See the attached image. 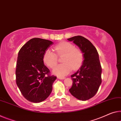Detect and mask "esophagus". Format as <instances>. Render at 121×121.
<instances>
[{
  "instance_id": "1",
  "label": "esophagus",
  "mask_w": 121,
  "mask_h": 121,
  "mask_svg": "<svg viewBox=\"0 0 121 121\" xmlns=\"http://www.w3.org/2000/svg\"><path fill=\"white\" fill-rule=\"evenodd\" d=\"M57 78H58L59 79H64L65 78L64 77H59V76L57 77Z\"/></svg>"
}]
</instances>
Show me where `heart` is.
<instances>
[{
	"label": "heart",
	"mask_w": 121,
	"mask_h": 121,
	"mask_svg": "<svg viewBox=\"0 0 121 121\" xmlns=\"http://www.w3.org/2000/svg\"><path fill=\"white\" fill-rule=\"evenodd\" d=\"M55 50L58 55H63L62 62L64 63L53 68L52 72L55 75L63 77L69 73L72 68L76 69L81 64L83 60L82 53L79 50L75 49L70 43H60L55 46ZM43 60L46 65L52 68L57 64V55L52 50H46L43 55Z\"/></svg>",
	"instance_id": "obj_1"
}]
</instances>
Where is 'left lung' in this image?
Returning <instances> with one entry per match:
<instances>
[{
	"mask_svg": "<svg viewBox=\"0 0 121 121\" xmlns=\"http://www.w3.org/2000/svg\"><path fill=\"white\" fill-rule=\"evenodd\" d=\"M68 40L79 48L83 57L81 66L71 76L73 83L69 91L77 99L86 101L95 95L102 82L99 55L95 47L84 37L77 36Z\"/></svg>",
	"mask_w": 121,
	"mask_h": 121,
	"instance_id": "left-lung-1",
	"label": "left lung"
}]
</instances>
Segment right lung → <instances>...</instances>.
<instances>
[{
    "label": "right lung",
    "mask_w": 121,
    "mask_h": 121,
    "mask_svg": "<svg viewBox=\"0 0 121 121\" xmlns=\"http://www.w3.org/2000/svg\"><path fill=\"white\" fill-rule=\"evenodd\" d=\"M53 43L35 38L20 49L16 65V83L23 96L33 103L46 99L52 90L57 77L50 76V70L44 63L43 55Z\"/></svg>",
    "instance_id": "right-lung-1"
}]
</instances>
